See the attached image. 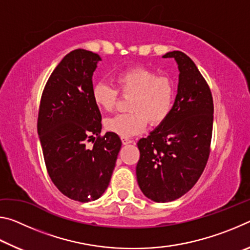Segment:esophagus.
I'll use <instances>...</instances> for the list:
<instances>
[{"label":"esophagus","mask_w":250,"mask_h":250,"mask_svg":"<svg viewBox=\"0 0 250 250\" xmlns=\"http://www.w3.org/2000/svg\"><path fill=\"white\" fill-rule=\"evenodd\" d=\"M121 141H122V145H125V146L130 145V143L133 142L132 140H130V139H128V138H121Z\"/></svg>","instance_id":"obj_1"}]
</instances>
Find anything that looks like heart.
Returning a JSON list of instances; mask_svg holds the SVG:
<instances>
[{
	"label": "heart",
	"mask_w": 250,
	"mask_h": 250,
	"mask_svg": "<svg viewBox=\"0 0 250 250\" xmlns=\"http://www.w3.org/2000/svg\"><path fill=\"white\" fill-rule=\"evenodd\" d=\"M115 82L119 92L131 97V112L108 118L104 126L110 132L122 138L132 137L142 132L147 121L152 125H159L170 115L174 88L168 78L158 76L151 69L134 67L117 75ZM92 100L103 111H111L116 107L118 91L107 83H96L92 88Z\"/></svg>",
	"instance_id": "b5f03b06"
}]
</instances>
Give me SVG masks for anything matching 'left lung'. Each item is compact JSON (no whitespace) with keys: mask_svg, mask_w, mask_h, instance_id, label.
I'll return each instance as SVG.
<instances>
[{"mask_svg":"<svg viewBox=\"0 0 250 250\" xmlns=\"http://www.w3.org/2000/svg\"><path fill=\"white\" fill-rule=\"evenodd\" d=\"M179 68L177 94L170 115L138 142L139 188L156 203L175 201L200 179L208 160L213 131V97L196 65L188 55L173 50Z\"/></svg>","mask_w":250,"mask_h":250,"instance_id":"1","label":"left lung"}]
</instances>
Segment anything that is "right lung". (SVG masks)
<instances>
[{"label": "right lung", "mask_w": 250, "mask_h": 250, "mask_svg": "<svg viewBox=\"0 0 250 250\" xmlns=\"http://www.w3.org/2000/svg\"><path fill=\"white\" fill-rule=\"evenodd\" d=\"M100 61L82 48L67 54L44 88L37 121L50 179L65 196L82 203L98 200L107 189L122 145L116 133L100 137L101 115L92 100ZM92 138L89 149L85 143Z\"/></svg>", "instance_id": "right-lung-1"}]
</instances>
